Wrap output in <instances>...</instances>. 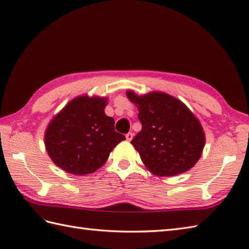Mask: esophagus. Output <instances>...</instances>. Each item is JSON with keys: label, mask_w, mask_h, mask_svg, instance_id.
<instances>
[{"label": "esophagus", "mask_w": 249, "mask_h": 249, "mask_svg": "<svg viewBox=\"0 0 249 249\" xmlns=\"http://www.w3.org/2000/svg\"><path fill=\"white\" fill-rule=\"evenodd\" d=\"M132 137H134V134H132V132H128V134H126V139L128 141H131L132 140Z\"/></svg>", "instance_id": "obj_1"}]
</instances>
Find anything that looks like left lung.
<instances>
[{
  "label": "left lung",
  "mask_w": 249,
  "mask_h": 249,
  "mask_svg": "<svg viewBox=\"0 0 249 249\" xmlns=\"http://www.w3.org/2000/svg\"><path fill=\"white\" fill-rule=\"evenodd\" d=\"M127 97L139 109L142 129L131 144L142 162L157 176H175L189 171L200 158L206 138L197 118L177 98L163 92Z\"/></svg>",
  "instance_id": "obj_1"
}]
</instances>
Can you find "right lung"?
<instances>
[{
	"label": "right lung",
	"instance_id": "right-lung-1",
	"mask_svg": "<svg viewBox=\"0 0 249 249\" xmlns=\"http://www.w3.org/2000/svg\"><path fill=\"white\" fill-rule=\"evenodd\" d=\"M106 97H75L51 121L44 144L52 161L73 175H87L106 162L125 136L105 114Z\"/></svg>",
	"mask_w": 249,
	"mask_h": 249
}]
</instances>
